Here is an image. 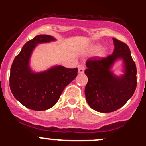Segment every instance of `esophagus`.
I'll list each match as a JSON object with an SVG mask.
<instances>
[{
  "instance_id": "34e87169",
  "label": "esophagus",
  "mask_w": 146,
  "mask_h": 146,
  "mask_svg": "<svg viewBox=\"0 0 146 146\" xmlns=\"http://www.w3.org/2000/svg\"><path fill=\"white\" fill-rule=\"evenodd\" d=\"M78 73H83L85 70V67L83 65H78Z\"/></svg>"
}]
</instances>
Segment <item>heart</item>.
<instances>
[{
  "instance_id": "obj_1",
  "label": "heart",
  "mask_w": 146,
  "mask_h": 146,
  "mask_svg": "<svg viewBox=\"0 0 146 146\" xmlns=\"http://www.w3.org/2000/svg\"><path fill=\"white\" fill-rule=\"evenodd\" d=\"M98 46H98V44H95V45H94V46H93V48H97L98 47Z\"/></svg>"
}]
</instances>
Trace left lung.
Masks as SVG:
<instances>
[{
	"label": "left lung",
	"mask_w": 146,
	"mask_h": 146,
	"mask_svg": "<svg viewBox=\"0 0 146 146\" xmlns=\"http://www.w3.org/2000/svg\"><path fill=\"white\" fill-rule=\"evenodd\" d=\"M113 53L106 58H91L86 62L88 77L85 87L87 103L100 113L115 111L126 103L137 86V68L130 48L125 43L113 38ZM122 61L123 73L117 76L112 71L117 61Z\"/></svg>",
	"instance_id": "obj_1"
}]
</instances>
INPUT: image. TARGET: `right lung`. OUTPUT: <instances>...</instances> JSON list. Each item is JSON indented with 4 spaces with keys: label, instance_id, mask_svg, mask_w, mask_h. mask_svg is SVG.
<instances>
[{
    "label": "right lung",
    "instance_id": "add662e5",
    "mask_svg": "<svg viewBox=\"0 0 146 146\" xmlns=\"http://www.w3.org/2000/svg\"><path fill=\"white\" fill-rule=\"evenodd\" d=\"M56 41L49 35H38L25 44L15 58L10 71L9 86L14 98L31 110H47L57 103L68 84L78 75V68L54 65L36 72L30 66L33 50L38 44Z\"/></svg>",
    "mask_w": 146,
    "mask_h": 146
}]
</instances>
